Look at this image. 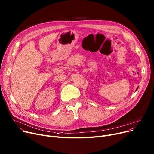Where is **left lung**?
<instances>
[{
	"mask_svg": "<svg viewBox=\"0 0 154 154\" xmlns=\"http://www.w3.org/2000/svg\"><path fill=\"white\" fill-rule=\"evenodd\" d=\"M137 88H137V89H136V91H137Z\"/></svg>",
	"mask_w": 154,
	"mask_h": 154,
	"instance_id": "1",
	"label": "left lung"
}]
</instances>
